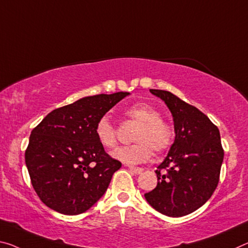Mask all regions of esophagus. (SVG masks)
Segmentation results:
<instances>
[{
  "instance_id": "1",
  "label": "esophagus",
  "mask_w": 248,
  "mask_h": 248,
  "mask_svg": "<svg viewBox=\"0 0 248 248\" xmlns=\"http://www.w3.org/2000/svg\"><path fill=\"white\" fill-rule=\"evenodd\" d=\"M129 170H130L132 173H135V174H140L143 172L142 168H136V167H129Z\"/></svg>"
}]
</instances>
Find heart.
<instances>
[{"label":"heart","instance_id":"heart-1","mask_svg":"<svg viewBox=\"0 0 248 248\" xmlns=\"http://www.w3.org/2000/svg\"><path fill=\"white\" fill-rule=\"evenodd\" d=\"M127 119L139 124L132 136L135 144L117 149L111 155L113 158L127 164H139L149 160L152 149L155 152H162L170 147L173 140V130L171 125L162 118L160 112L149 104H136L124 110ZM95 135L99 143L106 149L117 145V129L108 118L98 120Z\"/></svg>","mask_w":248,"mask_h":248}]
</instances>
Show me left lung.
Here are the masks:
<instances>
[{"instance_id": "obj_1", "label": "left lung", "mask_w": 248, "mask_h": 248, "mask_svg": "<svg viewBox=\"0 0 248 248\" xmlns=\"http://www.w3.org/2000/svg\"><path fill=\"white\" fill-rule=\"evenodd\" d=\"M173 117L175 139L155 171L158 184L144 194L153 209L181 217L200 209L218 184L224 151L218 128L194 106L167 90L150 89Z\"/></svg>"}]
</instances>
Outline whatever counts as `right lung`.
<instances>
[{
    "instance_id": "right-lung-1",
    "label": "right lung",
    "mask_w": 248,
    "mask_h": 248,
    "mask_svg": "<svg viewBox=\"0 0 248 248\" xmlns=\"http://www.w3.org/2000/svg\"><path fill=\"white\" fill-rule=\"evenodd\" d=\"M129 93L84 97L49 112L31 132L25 163L42 202L65 215L89 210L107 191L121 162L95 135L98 120Z\"/></svg>"
}]
</instances>
